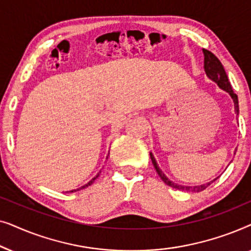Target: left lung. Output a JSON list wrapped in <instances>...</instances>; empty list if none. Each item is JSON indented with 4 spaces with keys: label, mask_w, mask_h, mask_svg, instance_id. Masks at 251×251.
I'll use <instances>...</instances> for the list:
<instances>
[{
    "label": "left lung",
    "mask_w": 251,
    "mask_h": 251,
    "mask_svg": "<svg viewBox=\"0 0 251 251\" xmlns=\"http://www.w3.org/2000/svg\"><path fill=\"white\" fill-rule=\"evenodd\" d=\"M203 56H204V72L207 74V76L210 78V80L215 81L216 83L218 84V87L225 90L226 92H228L229 96H231L233 99V102H234V109L236 114H239V101H238V96L234 94L233 89L231 87V83H229L227 75H226V72L223 67V65L217 57L215 56L214 53L210 52L209 50L203 49ZM151 155V160H152V163L154 168H155L156 173L159 176L161 177L164 183H166L168 186L176 188V190H180V191H186V192H201L207 188L209 185H210L212 181H209V183L202 184V185H198V186H186V185H179V184H175L174 181H171L169 178H167L166 175L162 173V170L160 169L159 166H157L155 159H154L153 154L150 153Z\"/></svg>",
    "instance_id": "8db88e82"
}]
</instances>
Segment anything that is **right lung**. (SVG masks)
I'll return each instance as SVG.
<instances>
[{"label":"right lung","mask_w":251,"mask_h":251,"mask_svg":"<svg viewBox=\"0 0 251 251\" xmlns=\"http://www.w3.org/2000/svg\"><path fill=\"white\" fill-rule=\"evenodd\" d=\"M98 176H99V173L97 174V176H96V177H94V178H92V179H91L90 181H89V183H88V184H85V185H83V186H81L80 188H76V190H72V191H70V193H73V192H76V191L83 190V188H85V187H88V186H90V185H91L92 183H94V181L96 180V178H97Z\"/></svg>","instance_id":"add662e5"}]
</instances>
